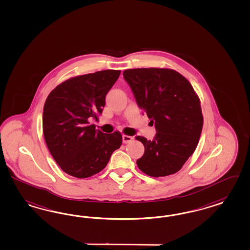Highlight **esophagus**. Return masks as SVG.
Returning <instances> with one entry per match:
<instances>
[{
	"instance_id": "1",
	"label": "esophagus",
	"mask_w": 250,
	"mask_h": 250,
	"mask_svg": "<svg viewBox=\"0 0 250 250\" xmlns=\"http://www.w3.org/2000/svg\"><path fill=\"white\" fill-rule=\"evenodd\" d=\"M132 139L133 138L131 136H129V135H123L122 136V142H123V144H128Z\"/></svg>"
}]
</instances>
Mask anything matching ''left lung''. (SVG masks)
<instances>
[{"instance_id": "obj_1", "label": "left lung", "mask_w": 250, "mask_h": 250, "mask_svg": "<svg viewBox=\"0 0 250 250\" xmlns=\"http://www.w3.org/2000/svg\"><path fill=\"white\" fill-rule=\"evenodd\" d=\"M123 77L157 129L152 141L136 136L145 146L137 166L151 177L174 174L193 155L201 135L197 94L183 75L168 68L127 69Z\"/></svg>"}]
</instances>
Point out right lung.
<instances>
[{"label":"right lung","mask_w":250,"mask_h":250,"mask_svg":"<svg viewBox=\"0 0 250 250\" xmlns=\"http://www.w3.org/2000/svg\"><path fill=\"white\" fill-rule=\"evenodd\" d=\"M121 70H102L78 76L59 84L47 97L42 129L47 147L63 171L88 178L107 165L112 153L121 147L120 131L103 133L91 120L98 121L105 95Z\"/></svg>","instance_id":"1"}]
</instances>
